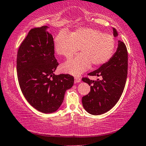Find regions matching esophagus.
I'll return each mask as SVG.
<instances>
[{"label":"esophagus","instance_id":"34e87169","mask_svg":"<svg viewBox=\"0 0 146 146\" xmlns=\"http://www.w3.org/2000/svg\"><path fill=\"white\" fill-rule=\"evenodd\" d=\"M81 78L80 77H75V83H80V82H81Z\"/></svg>","mask_w":146,"mask_h":146}]
</instances>
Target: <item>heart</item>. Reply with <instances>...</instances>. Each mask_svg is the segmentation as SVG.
Segmentation results:
<instances>
[{
  "instance_id": "obj_1",
  "label": "heart",
  "mask_w": 146,
  "mask_h": 146,
  "mask_svg": "<svg viewBox=\"0 0 146 146\" xmlns=\"http://www.w3.org/2000/svg\"><path fill=\"white\" fill-rule=\"evenodd\" d=\"M82 53L63 63L61 70L73 75H79L91 64L99 67L111 58L116 42L112 35L104 34L91 28H80L69 34L61 31L54 39V48L57 54L70 59L78 50Z\"/></svg>"
}]
</instances>
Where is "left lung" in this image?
<instances>
[{"mask_svg":"<svg viewBox=\"0 0 146 146\" xmlns=\"http://www.w3.org/2000/svg\"><path fill=\"white\" fill-rule=\"evenodd\" d=\"M113 35L114 37L118 36L115 28ZM127 74L128 52L124 43L118 40V48L111 58L98 69L88 74L100 77V80L82 79L91 86L89 93L82 98V104L86 111L93 115H100L113 108L124 91Z\"/></svg>","mask_w":146,"mask_h":146,"instance_id":"obj_1","label":"left lung"}]
</instances>
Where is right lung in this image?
I'll return each instance as SVG.
<instances>
[{"instance_id":"1","label":"right lung","mask_w":146,"mask_h":146,"mask_svg":"<svg viewBox=\"0 0 146 146\" xmlns=\"http://www.w3.org/2000/svg\"><path fill=\"white\" fill-rule=\"evenodd\" d=\"M48 26L33 28L18 51L16 68L20 87L30 104L38 111H57L67 90L73 87L69 75H55L58 63L54 56V42Z\"/></svg>"}]
</instances>
